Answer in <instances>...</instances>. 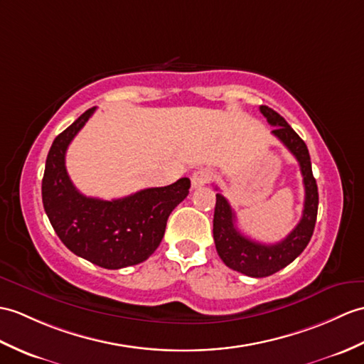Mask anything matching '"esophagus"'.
I'll list each match as a JSON object with an SVG mask.
<instances>
[{
  "mask_svg": "<svg viewBox=\"0 0 364 364\" xmlns=\"http://www.w3.org/2000/svg\"><path fill=\"white\" fill-rule=\"evenodd\" d=\"M210 180H213V172L208 171V168H200V171L193 172L191 176V183L193 189L200 188V186H205Z\"/></svg>",
  "mask_w": 364,
  "mask_h": 364,
  "instance_id": "esophagus-1",
  "label": "esophagus"
}]
</instances>
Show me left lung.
Instances as JSON below:
<instances>
[{
  "instance_id": "1",
  "label": "left lung",
  "mask_w": 364,
  "mask_h": 364,
  "mask_svg": "<svg viewBox=\"0 0 364 364\" xmlns=\"http://www.w3.org/2000/svg\"><path fill=\"white\" fill-rule=\"evenodd\" d=\"M260 113L268 124L274 127V136L289 149L298 159L306 200H304L302 218L287 237L274 245H265L243 235L235 228V214L230 203L217 193L214 210V242L218 256L226 267L251 277H267L285 268L306 250L315 230L318 214V186L311 172L309 149L299 134L287 124L284 117L267 105H260Z\"/></svg>"
}]
</instances>
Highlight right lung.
I'll list each match as a JSON object with an SVG mask.
<instances>
[{"label":"right lung","mask_w":364,"mask_h":364,"mask_svg":"<svg viewBox=\"0 0 364 364\" xmlns=\"http://www.w3.org/2000/svg\"><path fill=\"white\" fill-rule=\"evenodd\" d=\"M90 108L54 139L46 158L41 197L55 234L75 256L108 269L141 264L154 255L172 210L188 197L191 180L100 200L80 193L65 166L66 149L95 113Z\"/></svg>","instance_id":"right-lung-1"}]
</instances>
